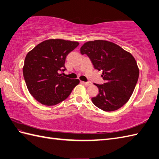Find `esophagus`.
<instances>
[{"instance_id":"1","label":"esophagus","mask_w":159,"mask_h":159,"mask_svg":"<svg viewBox=\"0 0 159 159\" xmlns=\"http://www.w3.org/2000/svg\"><path fill=\"white\" fill-rule=\"evenodd\" d=\"M81 83L83 84L84 85H85V86H90V85L92 84L91 82H81Z\"/></svg>"}]
</instances>
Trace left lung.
Segmentation results:
<instances>
[{
    "mask_svg": "<svg viewBox=\"0 0 159 159\" xmlns=\"http://www.w3.org/2000/svg\"><path fill=\"white\" fill-rule=\"evenodd\" d=\"M82 55L90 58L96 69L102 71L105 83L95 84L99 93L92 98L95 106L104 111L119 109L128 101L139 77V69L132 55L113 42L96 40L84 43Z\"/></svg>",
    "mask_w": 159,
    "mask_h": 159,
    "instance_id": "left-lung-1",
    "label": "left lung"
}]
</instances>
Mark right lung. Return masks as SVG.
I'll list each match as a JSON object with an SVG mask.
<instances>
[{"label":"right lung","instance_id":"right-lung-1","mask_svg":"<svg viewBox=\"0 0 159 159\" xmlns=\"http://www.w3.org/2000/svg\"><path fill=\"white\" fill-rule=\"evenodd\" d=\"M79 42L62 39L42 42L27 54L23 67L24 80L30 93L37 101L53 106L66 99L79 84L78 79L62 76L68 54Z\"/></svg>","mask_w":159,"mask_h":159}]
</instances>
